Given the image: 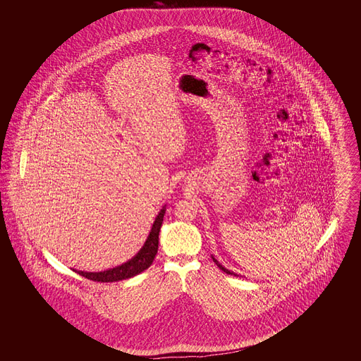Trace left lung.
<instances>
[{
	"label": "left lung",
	"mask_w": 361,
	"mask_h": 361,
	"mask_svg": "<svg viewBox=\"0 0 361 361\" xmlns=\"http://www.w3.org/2000/svg\"><path fill=\"white\" fill-rule=\"evenodd\" d=\"M212 259H214V262H215V264H216V265H218V267H219V268H221V269H222V271H224V272H226V274H227V275L238 276V275H235V274H234V272H230V271H228V269H226V268H224V267H222V265H221V264H219V262H218V261H216V259H215V258L212 257Z\"/></svg>",
	"instance_id": "obj_1"
}]
</instances>
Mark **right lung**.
<instances>
[{
  "label": "right lung",
  "instance_id": "right-lung-1",
  "mask_svg": "<svg viewBox=\"0 0 361 361\" xmlns=\"http://www.w3.org/2000/svg\"><path fill=\"white\" fill-rule=\"evenodd\" d=\"M165 207L159 211L158 216L155 218L154 224L152 227V231L145 242L143 247L139 250L137 256L131 258L128 262L123 264L121 267H116L109 271L104 272H82V271H75L80 276H84L86 279L92 281H99V283H112V281H121L124 279H130L133 276L137 275L147 269L153 261H154L157 250H158V235L159 230L164 222V215H165Z\"/></svg>",
  "mask_w": 361,
  "mask_h": 361
}]
</instances>
